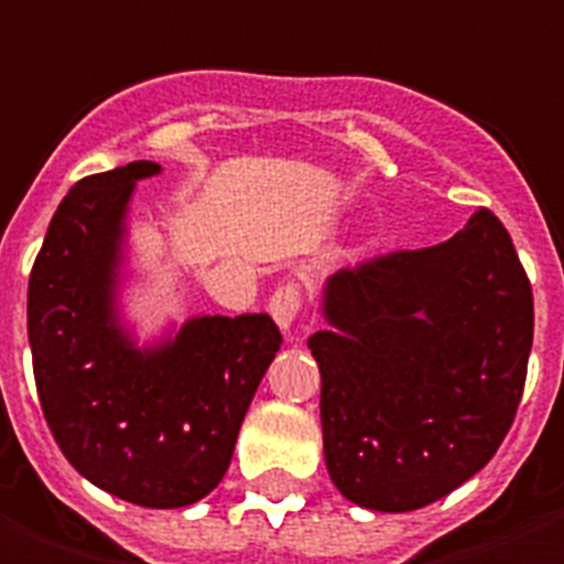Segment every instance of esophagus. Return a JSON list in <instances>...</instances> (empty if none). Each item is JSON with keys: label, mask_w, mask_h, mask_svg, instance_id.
I'll return each mask as SVG.
<instances>
[{"label": "esophagus", "mask_w": 564, "mask_h": 564, "mask_svg": "<svg viewBox=\"0 0 564 564\" xmlns=\"http://www.w3.org/2000/svg\"><path fill=\"white\" fill-rule=\"evenodd\" d=\"M299 311H302V290L295 283H283L274 290V295L269 299V314L274 323L281 325V332H293L295 319H299Z\"/></svg>", "instance_id": "esophagus-1"}]
</instances>
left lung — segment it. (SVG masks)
<instances>
[{
	"instance_id": "left-lung-1",
	"label": "left lung",
	"mask_w": 564,
	"mask_h": 564,
	"mask_svg": "<svg viewBox=\"0 0 564 564\" xmlns=\"http://www.w3.org/2000/svg\"><path fill=\"white\" fill-rule=\"evenodd\" d=\"M319 365L328 475L370 511H415L490 463L523 398L532 286L494 212L433 248L325 281Z\"/></svg>"
}]
</instances>
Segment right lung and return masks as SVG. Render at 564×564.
<instances>
[{
    "mask_svg": "<svg viewBox=\"0 0 564 564\" xmlns=\"http://www.w3.org/2000/svg\"><path fill=\"white\" fill-rule=\"evenodd\" d=\"M133 161L77 182L29 274L41 410L77 473L143 508L199 502L227 475L257 386L283 337L269 314L191 316L137 344L119 314Z\"/></svg>",
    "mask_w": 564,
    "mask_h": 564,
    "instance_id": "1",
    "label": "right lung"
}]
</instances>
